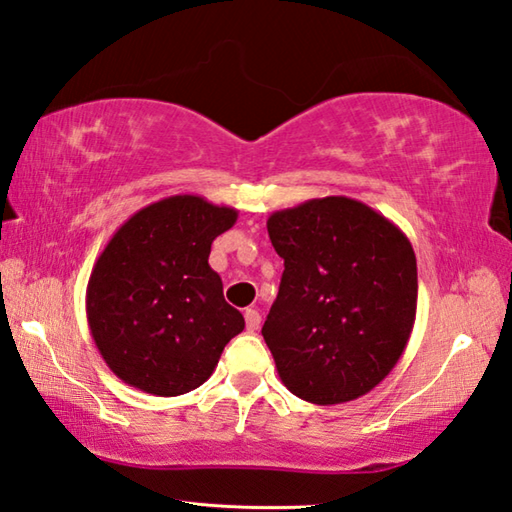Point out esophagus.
<instances>
[{
	"instance_id": "1",
	"label": "esophagus",
	"mask_w": 512,
	"mask_h": 512,
	"mask_svg": "<svg viewBox=\"0 0 512 512\" xmlns=\"http://www.w3.org/2000/svg\"><path fill=\"white\" fill-rule=\"evenodd\" d=\"M245 324H247L249 333H256L258 326H261V315H258V310H254V308L245 310Z\"/></svg>"
}]
</instances>
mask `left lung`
<instances>
[{
  "mask_svg": "<svg viewBox=\"0 0 512 512\" xmlns=\"http://www.w3.org/2000/svg\"><path fill=\"white\" fill-rule=\"evenodd\" d=\"M267 231L285 265L263 326L281 382L324 407L378 387L405 353L416 321L409 238L344 195L274 211Z\"/></svg>",
  "mask_w": 512,
  "mask_h": 512,
  "instance_id": "8db88e82",
  "label": "left lung"
}]
</instances>
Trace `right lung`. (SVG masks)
<instances>
[{"label":"right lung","mask_w":512,"mask_h":512,"mask_svg":"<svg viewBox=\"0 0 512 512\" xmlns=\"http://www.w3.org/2000/svg\"><path fill=\"white\" fill-rule=\"evenodd\" d=\"M236 218L200 195H170L116 229L87 283L89 333L116 378L161 398L211 378L245 328L209 265L211 242Z\"/></svg>","instance_id":"right-lung-1"}]
</instances>
